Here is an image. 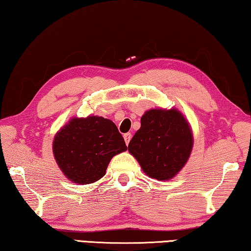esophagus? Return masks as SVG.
Listing matches in <instances>:
<instances>
[{"instance_id": "34e87169", "label": "esophagus", "mask_w": 251, "mask_h": 251, "mask_svg": "<svg viewBox=\"0 0 251 251\" xmlns=\"http://www.w3.org/2000/svg\"><path fill=\"white\" fill-rule=\"evenodd\" d=\"M130 138H131V134H130V133H126V134H124V139H125L126 145H128V144H129V142H130Z\"/></svg>"}]
</instances>
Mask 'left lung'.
I'll return each mask as SVG.
<instances>
[{
    "instance_id": "left-lung-1",
    "label": "left lung",
    "mask_w": 251,
    "mask_h": 251,
    "mask_svg": "<svg viewBox=\"0 0 251 251\" xmlns=\"http://www.w3.org/2000/svg\"><path fill=\"white\" fill-rule=\"evenodd\" d=\"M192 148V129L177 109L148 110L128 145L143 171L157 180L175 176L187 163Z\"/></svg>"
}]
</instances>
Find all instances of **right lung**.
<instances>
[{
	"instance_id": "add662e5",
	"label": "right lung",
	"mask_w": 251,
	"mask_h": 251,
	"mask_svg": "<svg viewBox=\"0 0 251 251\" xmlns=\"http://www.w3.org/2000/svg\"><path fill=\"white\" fill-rule=\"evenodd\" d=\"M127 150L116 125L107 118H73L55 136L53 152L70 180L92 184L105 175L110 159Z\"/></svg>"
}]
</instances>
